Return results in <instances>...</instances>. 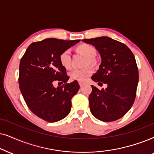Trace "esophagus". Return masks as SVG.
<instances>
[{
    "mask_svg": "<svg viewBox=\"0 0 154 154\" xmlns=\"http://www.w3.org/2000/svg\"><path fill=\"white\" fill-rule=\"evenodd\" d=\"M79 85L80 86V87H82L84 85V82H79Z\"/></svg>",
    "mask_w": 154,
    "mask_h": 154,
    "instance_id": "esophagus-1",
    "label": "esophagus"
}]
</instances>
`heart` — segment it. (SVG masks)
Segmentation results:
<instances>
[{"mask_svg": "<svg viewBox=\"0 0 154 154\" xmlns=\"http://www.w3.org/2000/svg\"><path fill=\"white\" fill-rule=\"evenodd\" d=\"M79 52L87 57L85 65H93L94 63V57L96 55V50L94 46L89 44H82L77 48ZM60 62L65 68L69 69L71 67V51L67 49L63 51L60 56ZM94 69L91 66H87L82 69H74L70 71L69 76L73 80L84 82L87 77L91 76Z\"/></svg>", "mask_w": 154, "mask_h": 154, "instance_id": "b5f03b06", "label": "heart"}]
</instances>
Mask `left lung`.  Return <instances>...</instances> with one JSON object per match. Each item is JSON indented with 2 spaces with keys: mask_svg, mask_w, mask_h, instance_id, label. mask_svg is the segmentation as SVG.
I'll return each mask as SVG.
<instances>
[{
  "mask_svg": "<svg viewBox=\"0 0 154 154\" xmlns=\"http://www.w3.org/2000/svg\"><path fill=\"white\" fill-rule=\"evenodd\" d=\"M82 41L95 47L101 57L99 69L91 79L108 86L99 90L91 85V112L103 122L118 120L129 111L136 97L139 72L134 55L126 45L108 36Z\"/></svg>",
  "mask_w": 154,
  "mask_h": 154,
  "instance_id": "1",
  "label": "left lung"
}]
</instances>
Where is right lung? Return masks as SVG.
<instances>
[{
	"instance_id": "1",
	"label": "right lung",
	"mask_w": 154,
	"mask_h": 154,
	"mask_svg": "<svg viewBox=\"0 0 154 154\" xmlns=\"http://www.w3.org/2000/svg\"><path fill=\"white\" fill-rule=\"evenodd\" d=\"M80 40L50 38L31 44L20 60L19 85L28 108L48 122L65 118L71 110V99L79 89L77 81L67 83L69 77L61 65L60 56ZM64 85L57 88L52 83Z\"/></svg>"
}]
</instances>
